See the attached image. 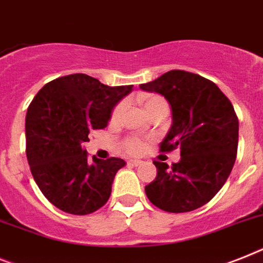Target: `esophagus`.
<instances>
[{
    "instance_id": "1",
    "label": "esophagus",
    "mask_w": 263,
    "mask_h": 263,
    "mask_svg": "<svg viewBox=\"0 0 263 263\" xmlns=\"http://www.w3.org/2000/svg\"><path fill=\"white\" fill-rule=\"evenodd\" d=\"M128 164L134 165V167H138V165L142 164V162H140V160H135V159H131V160H128Z\"/></svg>"
}]
</instances>
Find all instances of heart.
Returning <instances> with one entry per match:
<instances>
[{"instance_id": "heart-1", "label": "heart", "mask_w": 263, "mask_h": 263, "mask_svg": "<svg viewBox=\"0 0 263 263\" xmlns=\"http://www.w3.org/2000/svg\"><path fill=\"white\" fill-rule=\"evenodd\" d=\"M140 101H142L143 107L145 108L147 114L155 109L159 105L165 104L164 99L158 96V95H143L140 96ZM123 109H124V103H119L116 107L114 108V111L111 114L112 120H118L120 118V115L123 114ZM123 148L128 152V154H132V155H136V154H140L144 148V143H143L142 139H139L138 136H128L123 140Z\"/></svg>"}]
</instances>
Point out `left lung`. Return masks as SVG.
Returning a JSON list of instances; mask_svg holds the SVG:
<instances>
[{"instance_id":"obj_1","label":"left lung","mask_w":263,"mask_h":263,"mask_svg":"<svg viewBox=\"0 0 263 263\" xmlns=\"http://www.w3.org/2000/svg\"><path fill=\"white\" fill-rule=\"evenodd\" d=\"M140 88L163 95L171 105L173 125L160 151L180 149L171 168L154 162L158 175L145 195L167 213L199 209L223 187L237 159L239 124L233 104L217 84L186 70H170Z\"/></svg>"}]
</instances>
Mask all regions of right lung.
<instances>
[{
	"label": "right lung",
	"instance_id": "1",
	"mask_svg": "<svg viewBox=\"0 0 263 263\" xmlns=\"http://www.w3.org/2000/svg\"><path fill=\"white\" fill-rule=\"evenodd\" d=\"M132 85L108 87L84 73L46 83L28 107L26 158L37 186L57 209L87 215L109 199L120 158L89 159L90 131L107 127L118 101Z\"/></svg>",
	"mask_w": 263,
	"mask_h": 263
}]
</instances>
